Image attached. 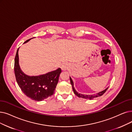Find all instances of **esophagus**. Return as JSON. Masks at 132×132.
Returning <instances> with one entry per match:
<instances>
[{
    "label": "esophagus",
    "instance_id": "34e87169",
    "mask_svg": "<svg viewBox=\"0 0 132 132\" xmlns=\"http://www.w3.org/2000/svg\"><path fill=\"white\" fill-rule=\"evenodd\" d=\"M68 67H69V65H68V64H63L61 65V68L62 71L67 70L68 68Z\"/></svg>",
    "mask_w": 132,
    "mask_h": 132
}]
</instances>
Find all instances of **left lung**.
<instances>
[{
	"instance_id": "left-lung-1",
	"label": "left lung",
	"mask_w": 132,
	"mask_h": 132,
	"mask_svg": "<svg viewBox=\"0 0 132 132\" xmlns=\"http://www.w3.org/2000/svg\"><path fill=\"white\" fill-rule=\"evenodd\" d=\"M70 78L71 84L72 85V88H73L74 93L77 96L79 97V98H81L85 99H90V100H92V99H94L95 98H97V97L100 96L102 95L103 94H104L106 92V91L107 90V89L108 88V87L106 89H105V90H102V92H100L97 93L96 94H94V95H84V94H80V93H78L77 92V90L75 89V88H74V83H73V80H72V78L71 77H70Z\"/></svg>"
}]
</instances>
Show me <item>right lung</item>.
Masks as SVG:
<instances>
[{
	"label": "right lung",
	"mask_w": 132,
	"mask_h": 132,
	"mask_svg": "<svg viewBox=\"0 0 132 132\" xmlns=\"http://www.w3.org/2000/svg\"><path fill=\"white\" fill-rule=\"evenodd\" d=\"M32 39V38H31ZM27 40L24 43L31 40ZM18 48L14 59V71L16 81L21 90L33 100L42 101L52 95L61 72L60 68L39 76H28L22 72L19 65Z\"/></svg>",
	"instance_id": "right-lung-1"
}]
</instances>
